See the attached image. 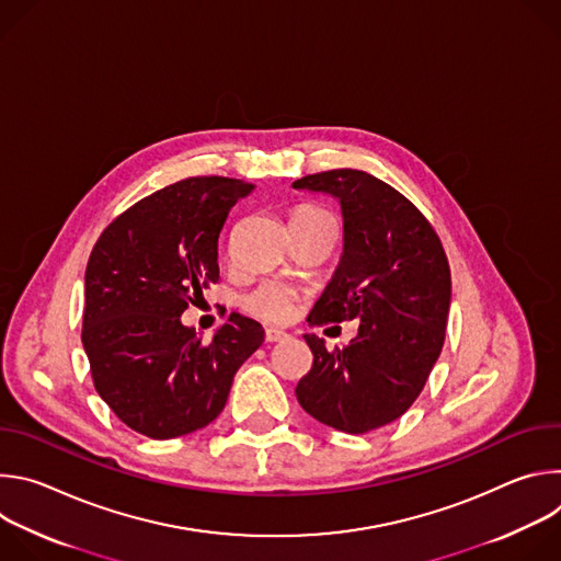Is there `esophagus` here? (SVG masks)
<instances>
[{
  "mask_svg": "<svg viewBox=\"0 0 561 561\" xmlns=\"http://www.w3.org/2000/svg\"><path fill=\"white\" fill-rule=\"evenodd\" d=\"M288 340V333L286 331H279V329H266V342H284Z\"/></svg>",
  "mask_w": 561,
  "mask_h": 561,
  "instance_id": "34e87169",
  "label": "esophagus"
}]
</instances>
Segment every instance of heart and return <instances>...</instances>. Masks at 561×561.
<instances>
[{
  "mask_svg": "<svg viewBox=\"0 0 561 561\" xmlns=\"http://www.w3.org/2000/svg\"><path fill=\"white\" fill-rule=\"evenodd\" d=\"M295 215H317V217H331V213L322 210V208H312V206H304L299 208ZM299 299V290L282 279H262L260 284H255L244 297H242V308L262 319V322H271V324H282L288 322L295 312V304Z\"/></svg>",
  "mask_w": 561,
  "mask_h": 561,
  "instance_id": "1",
  "label": "heart"
}]
</instances>
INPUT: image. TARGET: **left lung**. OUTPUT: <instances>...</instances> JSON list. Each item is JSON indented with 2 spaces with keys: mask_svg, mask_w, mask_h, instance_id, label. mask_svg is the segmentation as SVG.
<instances>
[{
  "mask_svg": "<svg viewBox=\"0 0 561 561\" xmlns=\"http://www.w3.org/2000/svg\"><path fill=\"white\" fill-rule=\"evenodd\" d=\"M297 191L340 199L344 253L308 314L310 327L359 322L348 346L304 335L312 368L295 394L317 422L364 435L420 397L446 335L450 268L431 221L386 182L353 169L306 175Z\"/></svg>",
  "mask_w": 561,
  "mask_h": 561,
  "instance_id": "left-lung-1",
  "label": "left lung"
}]
</instances>
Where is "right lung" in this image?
Wrapping results in <instances>:
<instances>
[{"mask_svg": "<svg viewBox=\"0 0 561 561\" xmlns=\"http://www.w3.org/2000/svg\"><path fill=\"white\" fill-rule=\"evenodd\" d=\"M253 184L188 178L124 210L87 266L82 344L95 390L135 433L173 439L208 426L264 329L232 312L213 342L182 312L219 279L217 242L228 210Z\"/></svg>", "mask_w": 561, "mask_h": 561, "instance_id": "obj_1", "label": "right lung"}]
</instances>
